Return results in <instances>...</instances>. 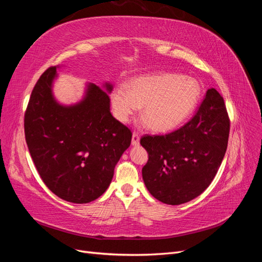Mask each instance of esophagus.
<instances>
[{
	"mask_svg": "<svg viewBox=\"0 0 262 262\" xmlns=\"http://www.w3.org/2000/svg\"><path fill=\"white\" fill-rule=\"evenodd\" d=\"M131 143H132V145H138L140 143V136H139V133L136 131H134L132 134Z\"/></svg>",
	"mask_w": 262,
	"mask_h": 262,
	"instance_id": "1",
	"label": "esophagus"
}]
</instances>
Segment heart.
<instances>
[{"label": "heart", "instance_id": "obj_1", "mask_svg": "<svg viewBox=\"0 0 262 262\" xmlns=\"http://www.w3.org/2000/svg\"><path fill=\"white\" fill-rule=\"evenodd\" d=\"M201 97V85L195 78L175 73L142 76L129 89L118 86L112 94L114 114L128 122L139 108L150 128L157 131L175 129L190 117Z\"/></svg>", "mask_w": 262, "mask_h": 262}]
</instances>
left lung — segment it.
<instances>
[{"mask_svg":"<svg viewBox=\"0 0 262 262\" xmlns=\"http://www.w3.org/2000/svg\"><path fill=\"white\" fill-rule=\"evenodd\" d=\"M229 125L223 97L210 89L195 115L179 129L164 136L142 137L140 143L148 153L142 176L149 193L171 205L200 195L223 161Z\"/></svg>","mask_w":262,"mask_h":262,"instance_id":"left-lung-1","label":"left lung"}]
</instances>
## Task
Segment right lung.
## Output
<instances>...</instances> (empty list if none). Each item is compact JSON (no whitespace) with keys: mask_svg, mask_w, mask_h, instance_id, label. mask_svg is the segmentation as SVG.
<instances>
[{"mask_svg":"<svg viewBox=\"0 0 262 262\" xmlns=\"http://www.w3.org/2000/svg\"><path fill=\"white\" fill-rule=\"evenodd\" d=\"M55 76L57 67L47 69L31 92L24 117L26 143L37 171L55 195L89 203L109 187L132 132L113 117L108 93L95 84L78 104H58L51 90ZM106 87L112 91V85Z\"/></svg>","mask_w":262,"mask_h":262,"instance_id":"obj_1","label":"right lung"}]
</instances>
